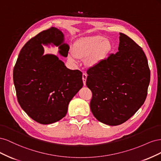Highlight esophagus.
Returning a JSON list of instances; mask_svg holds the SVG:
<instances>
[{"instance_id":"1","label":"esophagus","mask_w":161,"mask_h":161,"mask_svg":"<svg viewBox=\"0 0 161 161\" xmlns=\"http://www.w3.org/2000/svg\"><path fill=\"white\" fill-rule=\"evenodd\" d=\"M86 78H87V75L85 74V73H83L82 74V81H83V84L84 85H86Z\"/></svg>"}]
</instances>
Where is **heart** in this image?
I'll return each instance as SVG.
<instances>
[{
    "label": "heart",
    "mask_w": 161,
    "mask_h": 161,
    "mask_svg": "<svg viewBox=\"0 0 161 161\" xmlns=\"http://www.w3.org/2000/svg\"><path fill=\"white\" fill-rule=\"evenodd\" d=\"M111 42L101 36L86 37L78 42L75 52H71L70 59L75 60L76 56L88 57V63L93 66L103 60L111 50Z\"/></svg>",
    "instance_id": "obj_1"
}]
</instances>
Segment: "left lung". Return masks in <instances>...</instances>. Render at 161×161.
Here are the masks:
<instances>
[{
  "label": "left lung",
  "instance_id": "obj_1",
  "mask_svg": "<svg viewBox=\"0 0 161 161\" xmlns=\"http://www.w3.org/2000/svg\"><path fill=\"white\" fill-rule=\"evenodd\" d=\"M118 50L86 71L91 110L97 120L109 125L124 123L140 109L150 79L142 48L122 33Z\"/></svg>",
  "mask_w": 161,
  "mask_h": 161
}]
</instances>
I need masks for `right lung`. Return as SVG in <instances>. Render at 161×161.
<instances>
[{"mask_svg": "<svg viewBox=\"0 0 161 161\" xmlns=\"http://www.w3.org/2000/svg\"><path fill=\"white\" fill-rule=\"evenodd\" d=\"M56 27L43 31L29 40L19 53L13 69L17 100L31 119L50 124L66 115L71 99L83 85L82 72L70 70L56 56L43 54L42 44L59 46L66 57L69 46Z\"/></svg>", "mask_w": 161, "mask_h": 161, "instance_id": "obj_1", "label": "right lung"}]
</instances>
